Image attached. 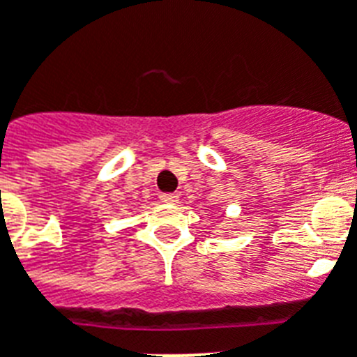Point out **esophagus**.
Returning <instances> with one entry per match:
<instances>
[{
	"instance_id": "obj_1",
	"label": "esophagus",
	"mask_w": 357,
	"mask_h": 357,
	"mask_svg": "<svg viewBox=\"0 0 357 357\" xmlns=\"http://www.w3.org/2000/svg\"><path fill=\"white\" fill-rule=\"evenodd\" d=\"M160 202H164V204H175V202H178V195L176 193H160Z\"/></svg>"
}]
</instances>
